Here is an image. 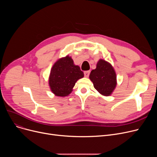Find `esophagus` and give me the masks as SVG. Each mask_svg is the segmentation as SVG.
<instances>
[{"instance_id":"1","label":"esophagus","mask_w":157,"mask_h":157,"mask_svg":"<svg viewBox=\"0 0 157 157\" xmlns=\"http://www.w3.org/2000/svg\"><path fill=\"white\" fill-rule=\"evenodd\" d=\"M84 74H85V76L86 78H88L89 76V74H90V71H85L84 72Z\"/></svg>"}]
</instances>
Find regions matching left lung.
I'll list each match as a JSON object with an SVG mask.
<instances>
[{
    "mask_svg": "<svg viewBox=\"0 0 157 157\" xmlns=\"http://www.w3.org/2000/svg\"><path fill=\"white\" fill-rule=\"evenodd\" d=\"M89 78L94 88L104 96L111 95L117 85L116 72L110 63L103 59L98 61L96 69L91 71Z\"/></svg>",
    "mask_w": 157,
    "mask_h": 157,
    "instance_id": "1",
    "label": "left lung"
}]
</instances>
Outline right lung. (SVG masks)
Listing matches in <instances>:
<instances>
[{"mask_svg":"<svg viewBox=\"0 0 157 157\" xmlns=\"http://www.w3.org/2000/svg\"><path fill=\"white\" fill-rule=\"evenodd\" d=\"M83 77V72L67 55L53 64L49 76V86L55 95L66 97L72 92L77 81Z\"/></svg>","mask_w":157,"mask_h":157,"instance_id":"obj_1","label":"right lung"}]
</instances>
